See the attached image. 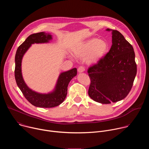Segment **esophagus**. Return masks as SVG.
<instances>
[{"mask_svg": "<svg viewBox=\"0 0 149 149\" xmlns=\"http://www.w3.org/2000/svg\"><path fill=\"white\" fill-rule=\"evenodd\" d=\"M85 71V68L82 66H80L78 68V72L81 73V72H83Z\"/></svg>", "mask_w": 149, "mask_h": 149, "instance_id": "34e87169", "label": "esophagus"}]
</instances>
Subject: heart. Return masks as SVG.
Instances as JSON below:
<instances>
[{
    "label": "heart",
    "instance_id": "heart-1",
    "mask_svg": "<svg viewBox=\"0 0 149 149\" xmlns=\"http://www.w3.org/2000/svg\"><path fill=\"white\" fill-rule=\"evenodd\" d=\"M108 49V44L103 39L91 38L76 48L74 54L79 58L86 57L88 63L94 64L103 58Z\"/></svg>",
    "mask_w": 149,
    "mask_h": 149
}]
</instances>
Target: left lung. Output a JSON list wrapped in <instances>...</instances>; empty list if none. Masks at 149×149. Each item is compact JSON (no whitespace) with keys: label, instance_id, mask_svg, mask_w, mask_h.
Returning a JSON list of instances; mask_svg holds the SVG:
<instances>
[{"label":"left lung","instance_id":"left-lung-1","mask_svg":"<svg viewBox=\"0 0 149 149\" xmlns=\"http://www.w3.org/2000/svg\"><path fill=\"white\" fill-rule=\"evenodd\" d=\"M112 31L109 52L88 70L91 84L88 95L94 101L110 104L123 100L130 93L137 74L132 45L118 31Z\"/></svg>","mask_w":149,"mask_h":149}]
</instances>
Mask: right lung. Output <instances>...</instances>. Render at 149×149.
<instances>
[{
	"instance_id": "obj_1",
	"label": "right lung",
	"mask_w": 149,
	"mask_h": 149,
	"mask_svg": "<svg viewBox=\"0 0 149 149\" xmlns=\"http://www.w3.org/2000/svg\"><path fill=\"white\" fill-rule=\"evenodd\" d=\"M52 39V35L45 32L32 34L18 47L15 55V77L16 84L26 99L38 107L52 108L61 104L67 95L69 82L77 74L76 68L61 72L54 90L48 94L37 93L28 87L22 74V60L24 55L32 44L48 43Z\"/></svg>"
}]
</instances>
